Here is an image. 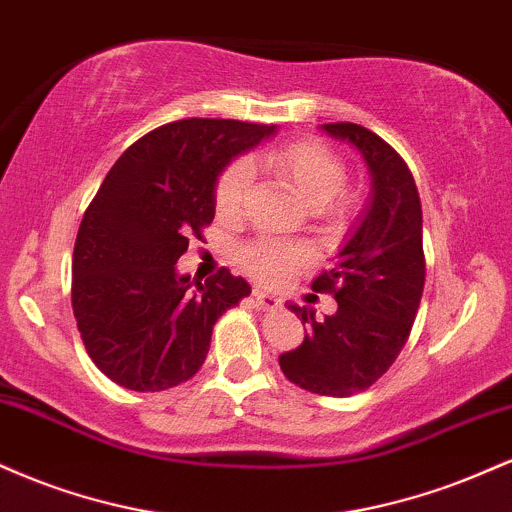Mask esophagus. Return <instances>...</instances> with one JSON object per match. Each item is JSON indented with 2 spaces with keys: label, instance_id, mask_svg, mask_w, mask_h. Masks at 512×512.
Returning a JSON list of instances; mask_svg holds the SVG:
<instances>
[{
  "label": "esophagus",
  "instance_id": "esophagus-1",
  "mask_svg": "<svg viewBox=\"0 0 512 512\" xmlns=\"http://www.w3.org/2000/svg\"><path fill=\"white\" fill-rule=\"evenodd\" d=\"M252 296H255L257 308H262V310H276V308H281V301L274 296V293H267V291H262V289H255V291H252Z\"/></svg>",
  "mask_w": 512,
  "mask_h": 512
}]
</instances>
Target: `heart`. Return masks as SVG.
<instances>
[{
  "label": "heart",
  "instance_id": "1",
  "mask_svg": "<svg viewBox=\"0 0 512 512\" xmlns=\"http://www.w3.org/2000/svg\"><path fill=\"white\" fill-rule=\"evenodd\" d=\"M264 166L272 168L308 207L322 209L342 192L344 163L327 146L315 142H291L264 154ZM252 185L248 161L231 163L216 185V211L221 219H236ZM349 199L339 207L346 209ZM305 262V252L274 243H257L245 250V267L267 284H279Z\"/></svg>",
  "mask_w": 512,
  "mask_h": 512
}]
</instances>
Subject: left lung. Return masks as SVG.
Instances as JSON below:
<instances>
[{
  "label": "left lung",
  "instance_id": "1",
  "mask_svg": "<svg viewBox=\"0 0 512 512\" xmlns=\"http://www.w3.org/2000/svg\"><path fill=\"white\" fill-rule=\"evenodd\" d=\"M320 129L361 154L370 199L334 267L313 281V291L332 293L337 313L317 320L315 310L289 305L308 330L279 366L303 390L349 397L373 385L407 344L426 281L424 219L416 182L390 144L354 122Z\"/></svg>",
  "mask_w": 512,
  "mask_h": 512
}]
</instances>
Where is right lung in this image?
<instances>
[{
	"instance_id": "1",
	"label": "right lung",
	"mask_w": 512,
	"mask_h": 512,
	"mask_svg": "<svg viewBox=\"0 0 512 512\" xmlns=\"http://www.w3.org/2000/svg\"><path fill=\"white\" fill-rule=\"evenodd\" d=\"M274 132L238 120L170 122L105 175L76 236L72 308L88 356L113 383L161 392L190 380L216 320L250 296L226 267L202 284L175 262L214 221L223 168Z\"/></svg>"
}]
</instances>
